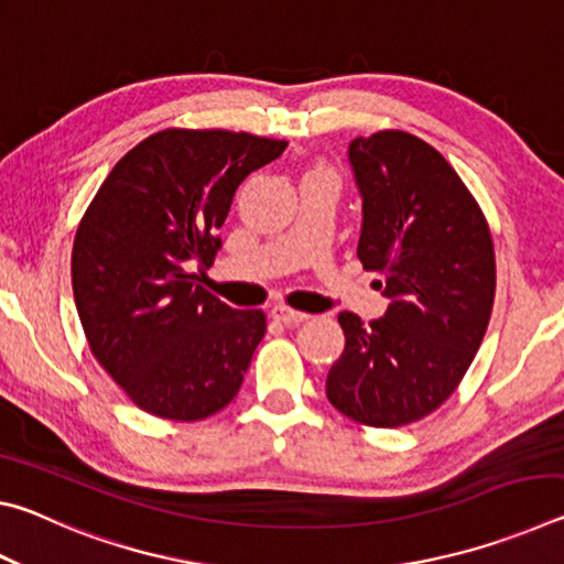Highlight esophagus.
Listing matches in <instances>:
<instances>
[{
	"label": "esophagus",
	"mask_w": 564,
	"mask_h": 564,
	"mask_svg": "<svg viewBox=\"0 0 564 564\" xmlns=\"http://www.w3.org/2000/svg\"><path fill=\"white\" fill-rule=\"evenodd\" d=\"M271 316H273L275 321L285 323V326H295V323L308 321V313H303V311H293V308H289V305H273Z\"/></svg>",
	"instance_id": "esophagus-1"
}]
</instances>
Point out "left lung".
Segmentation results:
<instances>
[{
    "label": "left lung",
    "mask_w": 564,
    "mask_h": 564,
    "mask_svg": "<svg viewBox=\"0 0 564 564\" xmlns=\"http://www.w3.org/2000/svg\"><path fill=\"white\" fill-rule=\"evenodd\" d=\"M362 198L358 259L380 273L388 311H343L346 348L326 395L370 427H400L441 408L470 368L495 301L488 221L441 151L405 131L350 141Z\"/></svg>",
    "instance_id": "1"
}]
</instances>
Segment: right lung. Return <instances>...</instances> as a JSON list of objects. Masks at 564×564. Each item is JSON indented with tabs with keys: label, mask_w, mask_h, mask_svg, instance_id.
Listing matches in <instances>:
<instances>
[{
	"label": "right lung",
	"mask_w": 564,
	"mask_h": 564,
	"mask_svg": "<svg viewBox=\"0 0 564 564\" xmlns=\"http://www.w3.org/2000/svg\"><path fill=\"white\" fill-rule=\"evenodd\" d=\"M289 147L224 129H164L133 147L76 228L72 289L99 366L133 405L204 420L236 398L265 333L194 269H212L236 188Z\"/></svg>",
	"instance_id": "1"
}]
</instances>
